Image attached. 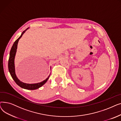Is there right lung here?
I'll use <instances>...</instances> for the list:
<instances>
[{
    "mask_svg": "<svg viewBox=\"0 0 121 121\" xmlns=\"http://www.w3.org/2000/svg\"><path fill=\"white\" fill-rule=\"evenodd\" d=\"M27 28L26 30L23 31L20 37H19L18 39L14 42L13 45L12 47V48L11 49L10 52V56H9V59L8 61V69L9 71L10 72V73L11 75L12 78L14 79L15 82L17 83V85H18L19 86L21 87L22 88L25 89H27V90H35L39 88L40 87H42L43 85L45 84L48 80V79L50 75H48V77L47 78H46L45 80L43 81L39 82V83H33V84H29V83H25L24 82L20 81L18 79V78H17V75L16 74L15 72V56L17 52V43L18 42L19 40H20L23 34L28 29ZM51 68V67H50Z\"/></svg>",
    "mask_w": 121,
    "mask_h": 121,
    "instance_id": "add662e5",
    "label": "right lung"
}]
</instances>
